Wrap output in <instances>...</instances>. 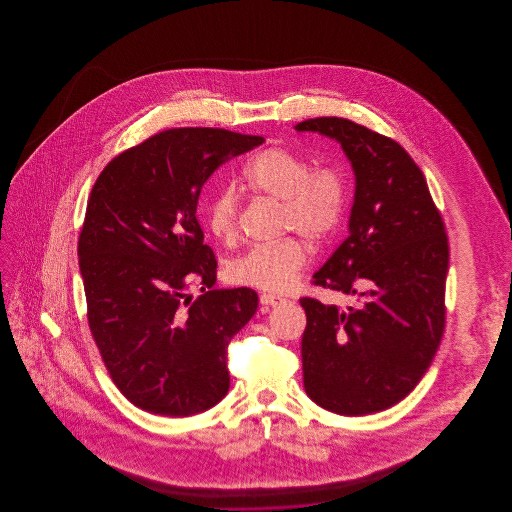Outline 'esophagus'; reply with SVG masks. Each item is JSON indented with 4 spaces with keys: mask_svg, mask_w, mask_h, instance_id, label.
<instances>
[{
    "mask_svg": "<svg viewBox=\"0 0 512 512\" xmlns=\"http://www.w3.org/2000/svg\"><path fill=\"white\" fill-rule=\"evenodd\" d=\"M285 300H283L282 296H276V294L263 293L260 296V304L267 305V307H272V305H280L283 304Z\"/></svg>",
    "mask_w": 512,
    "mask_h": 512,
    "instance_id": "esophagus-1",
    "label": "esophagus"
}]
</instances>
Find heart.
<instances>
[{
    "instance_id": "b5f03b06",
    "label": "heart",
    "mask_w": 512,
    "mask_h": 512,
    "mask_svg": "<svg viewBox=\"0 0 512 512\" xmlns=\"http://www.w3.org/2000/svg\"><path fill=\"white\" fill-rule=\"evenodd\" d=\"M302 157L283 148H269L252 157L243 168L245 186L282 201L283 229H294L309 241H324L337 230L346 208V179L335 166L309 172ZM207 227L221 243L236 240L238 197L221 190L207 205ZM307 265L304 245L294 238L261 245L245 252L229 267L230 282L283 293Z\"/></svg>"
}]
</instances>
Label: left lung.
<instances>
[{"instance_id":"8db88e82","label":"left lung","mask_w":512,"mask_h":512,"mask_svg":"<svg viewBox=\"0 0 512 512\" xmlns=\"http://www.w3.org/2000/svg\"><path fill=\"white\" fill-rule=\"evenodd\" d=\"M294 130L337 141L355 175L348 238L313 278L357 305L300 300L305 393L333 414L382 412L414 390L443 337L445 225L401 144L338 117Z\"/></svg>"}]
</instances>
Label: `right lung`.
I'll list each match as a JSON object with an SVG mask.
<instances>
[{
  "label": "right lung",
  "instance_id": "1",
  "mask_svg": "<svg viewBox=\"0 0 512 512\" xmlns=\"http://www.w3.org/2000/svg\"><path fill=\"white\" fill-rule=\"evenodd\" d=\"M263 137L177 128L98 175L78 240L87 320L109 375L150 414L188 417L227 395V348L258 309L247 287L212 289L218 261L197 201L208 177ZM199 282L196 301L185 289Z\"/></svg>",
  "mask_w": 512,
  "mask_h": 512
}]
</instances>
